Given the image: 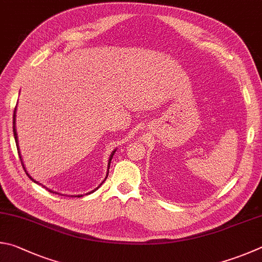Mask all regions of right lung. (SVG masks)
<instances>
[{
    "mask_svg": "<svg viewBox=\"0 0 262 262\" xmlns=\"http://www.w3.org/2000/svg\"><path fill=\"white\" fill-rule=\"evenodd\" d=\"M15 121H16V108H15V111H13V136H15V141H16V145H17V150H18V155H19V158H20V161H21V165H23V167H24V164H23V160H21V156H20V152H19V146H18V136H17V132H16V127H15ZM115 152H116V150L115 151H113L112 152V155H111V157H110V160H108V168H110V164H111V159H112V157H113V155H115ZM24 169H25V167H24ZM25 172H26V174H27V177L28 178H30L32 181H34V180H33L31 177H30V175H28V173H27V170L25 169ZM106 177H107V175H106ZM34 182H35V181H34ZM95 190H96V189H95ZM95 190H93V191L92 192H94L95 191ZM49 191L50 192H54V191H51V190H49ZM90 193V192H89ZM81 196H82V194H81ZM81 196H79V197H81Z\"/></svg>",
    "mask_w": 262,
    "mask_h": 262,
    "instance_id": "add662e5",
    "label": "right lung"
}]
</instances>
